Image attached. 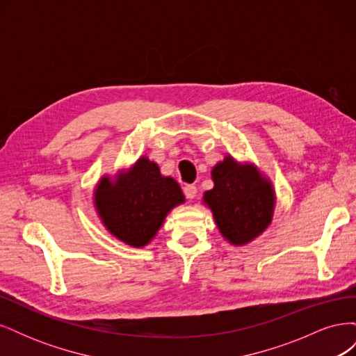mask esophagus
<instances>
[{
  "label": "esophagus",
  "mask_w": 356,
  "mask_h": 356,
  "mask_svg": "<svg viewBox=\"0 0 356 356\" xmlns=\"http://www.w3.org/2000/svg\"><path fill=\"white\" fill-rule=\"evenodd\" d=\"M184 195H186V197L187 199H195L196 197V195H197V188H196V186H193V184H187L186 187H184Z\"/></svg>",
  "instance_id": "1"
}]
</instances>
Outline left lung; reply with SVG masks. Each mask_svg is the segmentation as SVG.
I'll return each mask as SVG.
<instances>
[{
    "instance_id": "8db88e82",
    "label": "left lung",
    "mask_w": 356,
    "mask_h": 356,
    "mask_svg": "<svg viewBox=\"0 0 356 356\" xmlns=\"http://www.w3.org/2000/svg\"><path fill=\"white\" fill-rule=\"evenodd\" d=\"M213 188L203 195L221 232L233 245H245L272 222L275 190L254 165L227 156L212 169Z\"/></svg>"
}]
</instances>
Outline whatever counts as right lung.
<instances>
[{"mask_svg": "<svg viewBox=\"0 0 356 356\" xmlns=\"http://www.w3.org/2000/svg\"><path fill=\"white\" fill-rule=\"evenodd\" d=\"M181 203L184 195L178 182L161 175L147 157L115 179L102 177L95 188V208L106 230L134 248L152 242L166 215Z\"/></svg>", "mask_w": 356, "mask_h": 356, "instance_id": "obj_1", "label": "right lung"}]
</instances>
